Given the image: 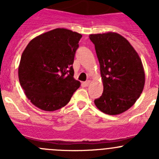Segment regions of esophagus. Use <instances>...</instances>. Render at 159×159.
I'll return each instance as SVG.
<instances>
[{
  "label": "esophagus",
  "mask_w": 159,
  "mask_h": 159,
  "mask_svg": "<svg viewBox=\"0 0 159 159\" xmlns=\"http://www.w3.org/2000/svg\"><path fill=\"white\" fill-rule=\"evenodd\" d=\"M91 84V80H87L86 82L84 83V84H85V86H88L89 84Z\"/></svg>",
  "instance_id": "1"
}]
</instances>
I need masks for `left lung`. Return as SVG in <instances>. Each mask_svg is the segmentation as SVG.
I'll list each match as a JSON object with an SVG mask.
<instances>
[{
  "label": "left lung",
  "instance_id": "obj_1",
  "mask_svg": "<svg viewBox=\"0 0 159 159\" xmlns=\"http://www.w3.org/2000/svg\"><path fill=\"white\" fill-rule=\"evenodd\" d=\"M100 65L103 92L95 104L103 113L115 116L128 110L143 92L145 73L141 59L127 39L116 32L92 34Z\"/></svg>",
  "mask_w": 159,
  "mask_h": 159
}]
</instances>
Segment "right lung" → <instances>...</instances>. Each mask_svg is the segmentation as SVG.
<instances>
[{
	"mask_svg": "<svg viewBox=\"0 0 159 159\" xmlns=\"http://www.w3.org/2000/svg\"><path fill=\"white\" fill-rule=\"evenodd\" d=\"M82 35L56 29L32 39L23 52L18 75L32 104L53 111L65 106L80 83L74 79L75 52Z\"/></svg>",
	"mask_w": 159,
	"mask_h": 159,
	"instance_id": "1",
	"label": "right lung"
}]
</instances>
